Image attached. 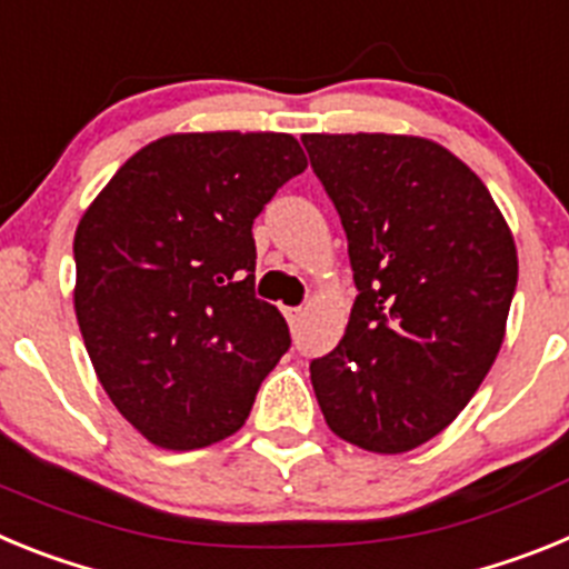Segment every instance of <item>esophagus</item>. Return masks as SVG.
<instances>
[{
	"instance_id": "34e87169",
	"label": "esophagus",
	"mask_w": 569,
	"mask_h": 569,
	"mask_svg": "<svg viewBox=\"0 0 569 569\" xmlns=\"http://www.w3.org/2000/svg\"><path fill=\"white\" fill-rule=\"evenodd\" d=\"M284 316H288L290 328H299V321H301V316H305V310H301V308H288V310H284Z\"/></svg>"
}]
</instances>
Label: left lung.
Returning <instances> with one entry per match:
<instances>
[{
  "mask_svg": "<svg viewBox=\"0 0 569 569\" xmlns=\"http://www.w3.org/2000/svg\"><path fill=\"white\" fill-rule=\"evenodd\" d=\"M347 233L356 296L310 361L325 421L370 453H407L472 399L505 341L519 259L490 190L430 139L308 133Z\"/></svg>",
  "mask_w": 569,
  "mask_h": 569,
  "instance_id": "8db88e82",
  "label": "left lung"
}]
</instances>
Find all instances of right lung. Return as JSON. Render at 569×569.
I'll list each match as a JSON object with an SVG mask.
<instances>
[{
  "mask_svg": "<svg viewBox=\"0 0 569 569\" xmlns=\"http://www.w3.org/2000/svg\"><path fill=\"white\" fill-rule=\"evenodd\" d=\"M305 168L290 133L164 136L82 216L79 330L104 393L153 445L233 436L288 353V321L256 299L253 219Z\"/></svg>",
  "mask_w": 569,
  "mask_h": 569,
  "instance_id": "obj_1",
  "label": "right lung"
}]
</instances>
